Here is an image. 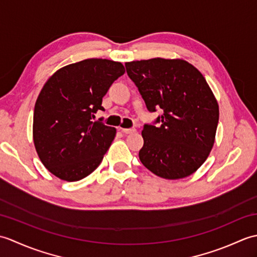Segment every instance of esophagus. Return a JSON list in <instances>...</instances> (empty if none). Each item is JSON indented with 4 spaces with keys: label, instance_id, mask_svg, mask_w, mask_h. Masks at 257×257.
I'll return each instance as SVG.
<instances>
[{
    "label": "esophagus",
    "instance_id": "obj_1",
    "mask_svg": "<svg viewBox=\"0 0 257 257\" xmlns=\"http://www.w3.org/2000/svg\"><path fill=\"white\" fill-rule=\"evenodd\" d=\"M121 129V132L125 135H129V134H134L136 133V129L135 128H120Z\"/></svg>",
    "mask_w": 257,
    "mask_h": 257
}]
</instances>
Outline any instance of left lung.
I'll return each mask as SVG.
<instances>
[{
  "instance_id": "left-lung-1",
  "label": "left lung",
  "mask_w": 257,
  "mask_h": 257,
  "mask_svg": "<svg viewBox=\"0 0 257 257\" xmlns=\"http://www.w3.org/2000/svg\"><path fill=\"white\" fill-rule=\"evenodd\" d=\"M124 65L147 109L163 110L154 124L144 125L140 161L163 179L192 174L209 157L219 122V105L203 75L183 59L157 57Z\"/></svg>"
}]
</instances>
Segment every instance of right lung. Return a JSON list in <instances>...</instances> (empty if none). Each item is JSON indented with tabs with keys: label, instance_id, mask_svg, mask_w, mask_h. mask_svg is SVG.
Here are the masks:
<instances>
[{
	"label": "right lung",
	"instance_id": "obj_1",
	"mask_svg": "<svg viewBox=\"0 0 257 257\" xmlns=\"http://www.w3.org/2000/svg\"><path fill=\"white\" fill-rule=\"evenodd\" d=\"M124 74L121 63L89 58L58 69L43 86L33 117V140L43 165L54 176L73 182L95 171L116 129L91 121L102 97Z\"/></svg>",
	"mask_w": 257,
	"mask_h": 257
}]
</instances>
